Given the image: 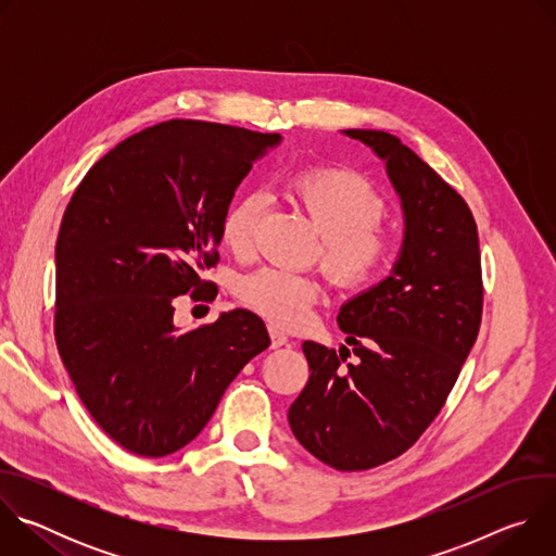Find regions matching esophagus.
Instances as JSON below:
<instances>
[{
    "mask_svg": "<svg viewBox=\"0 0 556 556\" xmlns=\"http://www.w3.org/2000/svg\"><path fill=\"white\" fill-rule=\"evenodd\" d=\"M270 341H273V348H281L288 343V334L275 326H270Z\"/></svg>",
    "mask_w": 556,
    "mask_h": 556,
    "instance_id": "obj_1",
    "label": "esophagus"
}]
</instances>
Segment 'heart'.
I'll return each instance as SVG.
<instances>
[{
  "label": "heart",
  "instance_id": "heart-1",
  "mask_svg": "<svg viewBox=\"0 0 556 556\" xmlns=\"http://www.w3.org/2000/svg\"><path fill=\"white\" fill-rule=\"evenodd\" d=\"M290 191L324 237L321 262L334 283L363 288L389 268L395 240L378 224L384 200L361 174L341 167L305 169L290 178ZM262 211L264 195L244 193L224 213L219 237L232 255H249ZM237 296L273 326L294 330L307 324L319 286L307 275L262 268L240 281Z\"/></svg>",
  "mask_w": 556,
  "mask_h": 556
}]
</instances>
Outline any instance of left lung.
I'll use <instances>...</instances> for the list:
<instances>
[{
    "mask_svg": "<svg viewBox=\"0 0 556 556\" xmlns=\"http://www.w3.org/2000/svg\"><path fill=\"white\" fill-rule=\"evenodd\" d=\"M384 163L403 208L389 275L348 299L339 328L354 363L305 341L309 378L288 409L294 438L337 470H367L405 453L444 407L480 332L478 226L462 195L387 131L343 129Z\"/></svg>",
    "mask_w": 556,
    "mask_h": 556,
    "instance_id": "8db88e82",
    "label": "left lung"
}]
</instances>
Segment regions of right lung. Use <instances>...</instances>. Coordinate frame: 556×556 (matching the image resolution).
Here are the masks:
<instances>
[{"label": "right lung", "mask_w": 556, "mask_h": 556, "mask_svg": "<svg viewBox=\"0 0 556 556\" xmlns=\"http://www.w3.org/2000/svg\"><path fill=\"white\" fill-rule=\"evenodd\" d=\"M202 121L142 129L76 187L54 251V337L99 427L123 448L163 457L211 420L226 387L270 345L251 309L182 332L174 301L215 299L202 281L217 260L219 224L253 169L281 142Z\"/></svg>", "instance_id": "add662e5"}]
</instances>
